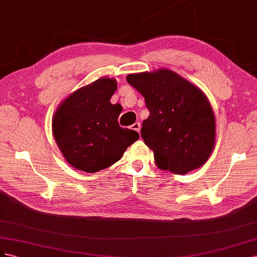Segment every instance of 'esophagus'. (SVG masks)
I'll list each match as a JSON object with an SVG mask.
<instances>
[{
	"label": "esophagus",
	"instance_id": "1",
	"mask_svg": "<svg viewBox=\"0 0 257 257\" xmlns=\"http://www.w3.org/2000/svg\"><path fill=\"white\" fill-rule=\"evenodd\" d=\"M131 127H133V129H134V130L138 131V133H140V129H141V124H140V122H135Z\"/></svg>",
	"mask_w": 257,
	"mask_h": 257
}]
</instances>
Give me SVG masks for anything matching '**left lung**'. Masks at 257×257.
Returning a JSON list of instances; mask_svg holds the SVG:
<instances>
[{
	"mask_svg": "<svg viewBox=\"0 0 257 257\" xmlns=\"http://www.w3.org/2000/svg\"><path fill=\"white\" fill-rule=\"evenodd\" d=\"M145 99L150 116L141 136L156 166L186 174L207 163L215 145V116L206 94L169 69L127 75Z\"/></svg>",
	"mask_w": 257,
	"mask_h": 257,
	"instance_id": "1",
	"label": "left lung"
}]
</instances>
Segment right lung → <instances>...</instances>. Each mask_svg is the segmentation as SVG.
Segmentation results:
<instances>
[{"mask_svg":"<svg viewBox=\"0 0 257 257\" xmlns=\"http://www.w3.org/2000/svg\"><path fill=\"white\" fill-rule=\"evenodd\" d=\"M116 89L115 78L100 77L72 92L56 109L51 122L55 141L77 170L105 169L139 139L137 131L121 128L117 121L121 105L109 102Z\"/></svg>","mask_w":257,"mask_h":257,"instance_id":"add662e5","label":"right lung"}]
</instances>
